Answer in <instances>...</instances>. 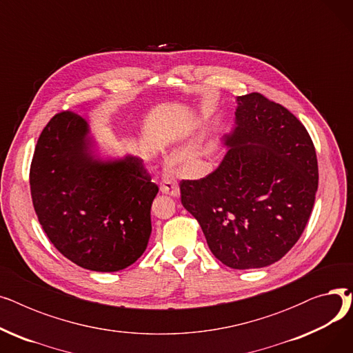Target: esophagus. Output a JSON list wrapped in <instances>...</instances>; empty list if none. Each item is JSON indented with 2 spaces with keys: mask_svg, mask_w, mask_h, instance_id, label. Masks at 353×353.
<instances>
[{
  "mask_svg": "<svg viewBox=\"0 0 353 353\" xmlns=\"http://www.w3.org/2000/svg\"><path fill=\"white\" fill-rule=\"evenodd\" d=\"M160 192L163 194H169L172 197H179L180 196V189H179V184L176 180L173 179H167L160 184Z\"/></svg>",
  "mask_w": 353,
  "mask_h": 353,
  "instance_id": "obj_1",
  "label": "esophagus"
}]
</instances>
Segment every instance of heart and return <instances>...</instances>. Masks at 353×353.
<instances>
[{
	"label": "heart",
	"instance_id": "heart-1",
	"mask_svg": "<svg viewBox=\"0 0 353 353\" xmlns=\"http://www.w3.org/2000/svg\"><path fill=\"white\" fill-rule=\"evenodd\" d=\"M196 150H197L196 143H189L188 145H184L183 148H180L177 154H176V159L179 161H186V160L192 159L196 154Z\"/></svg>",
	"mask_w": 353,
	"mask_h": 353
}]
</instances>
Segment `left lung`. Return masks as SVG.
<instances>
[{
  "label": "left lung",
  "instance_id": "obj_1",
  "mask_svg": "<svg viewBox=\"0 0 353 353\" xmlns=\"http://www.w3.org/2000/svg\"><path fill=\"white\" fill-rule=\"evenodd\" d=\"M88 133L68 110L48 121L30 167L32 205L50 242L72 263L117 272L147 248L159 188L139 157L94 156Z\"/></svg>",
  "mask_w": 353,
  "mask_h": 353
}]
</instances>
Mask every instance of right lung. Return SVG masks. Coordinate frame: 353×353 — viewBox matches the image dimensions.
<instances>
[{"mask_svg":"<svg viewBox=\"0 0 353 353\" xmlns=\"http://www.w3.org/2000/svg\"><path fill=\"white\" fill-rule=\"evenodd\" d=\"M234 114L226 156L209 176L180 181L181 205L221 263L261 269L302 236L318 190V159L305 125L261 92L239 96Z\"/></svg>","mask_w":353,"mask_h":353,"instance_id":"1","label":"right lung"}]
</instances>
